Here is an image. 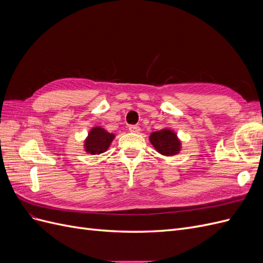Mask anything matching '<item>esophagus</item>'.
Wrapping results in <instances>:
<instances>
[{"mask_svg":"<svg viewBox=\"0 0 263 263\" xmlns=\"http://www.w3.org/2000/svg\"><path fill=\"white\" fill-rule=\"evenodd\" d=\"M128 130H129L130 133H134V134H138V133L140 132V128H139V126L130 125V126L128 127Z\"/></svg>","mask_w":263,"mask_h":263,"instance_id":"esophagus-1","label":"esophagus"}]
</instances>
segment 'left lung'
<instances>
[{
	"label": "left lung",
	"instance_id": "left-lung-1",
	"mask_svg": "<svg viewBox=\"0 0 263 263\" xmlns=\"http://www.w3.org/2000/svg\"><path fill=\"white\" fill-rule=\"evenodd\" d=\"M149 141L157 150V153L165 157L176 156L182 149V141L179 139L177 133L170 128L151 133Z\"/></svg>",
	"mask_w": 263,
	"mask_h": 263
}]
</instances>
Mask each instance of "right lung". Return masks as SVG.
Listing matches in <instances>:
<instances>
[{"instance_id":"add662e5","label":"right lung","mask_w":263,"mask_h":263,"mask_svg":"<svg viewBox=\"0 0 263 263\" xmlns=\"http://www.w3.org/2000/svg\"><path fill=\"white\" fill-rule=\"evenodd\" d=\"M115 138V134L108 133L101 126H94L87 133L84 139V151L90 155H100L105 153Z\"/></svg>"}]
</instances>
